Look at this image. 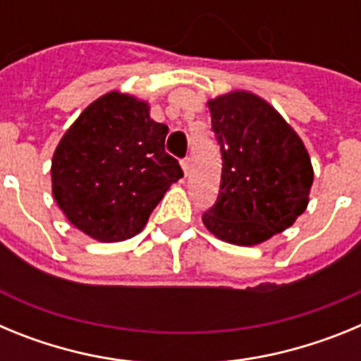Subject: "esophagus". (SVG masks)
<instances>
[{
    "label": "esophagus",
    "instance_id": "34e87169",
    "mask_svg": "<svg viewBox=\"0 0 361 361\" xmlns=\"http://www.w3.org/2000/svg\"><path fill=\"white\" fill-rule=\"evenodd\" d=\"M180 166H183L184 175L190 173V170H191V161H190V159H183V161H180Z\"/></svg>",
    "mask_w": 361,
    "mask_h": 361
}]
</instances>
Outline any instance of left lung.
<instances>
[{"label":"left lung","mask_w":361,"mask_h":361,"mask_svg":"<svg viewBox=\"0 0 361 361\" xmlns=\"http://www.w3.org/2000/svg\"><path fill=\"white\" fill-rule=\"evenodd\" d=\"M208 108L222 177L202 222L229 244H262L307 208L314 177L309 153L288 121L253 92H228L209 99Z\"/></svg>","instance_id":"obj_1"}]
</instances>
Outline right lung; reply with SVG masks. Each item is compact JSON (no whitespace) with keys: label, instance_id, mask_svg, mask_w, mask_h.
Returning a JSON list of instances; mask_svg holds the SVG:
<instances>
[{"label":"right lung","instance_id":"obj_1","mask_svg":"<svg viewBox=\"0 0 361 361\" xmlns=\"http://www.w3.org/2000/svg\"><path fill=\"white\" fill-rule=\"evenodd\" d=\"M168 126L135 95L95 99L52 157V195L70 224L97 242L135 237L183 170L164 152Z\"/></svg>","mask_w":361,"mask_h":361}]
</instances>
